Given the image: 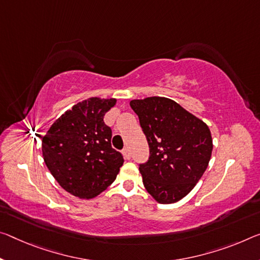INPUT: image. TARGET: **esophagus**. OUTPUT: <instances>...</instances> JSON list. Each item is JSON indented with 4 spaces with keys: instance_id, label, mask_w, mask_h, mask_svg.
<instances>
[{
    "instance_id": "esophagus-1",
    "label": "esophagus",
    "mask_w": 260,
    "mask_h": 260,
    "mask_svg": "<svg viewBox=\"0 0 260 260\" xmlns=\"http://www.w3.org/2000/svg\"><path fill=\"white\" fill-rule=\"evenodd\" d=\"M122 155L126 159L131 158V151H129L128 148H125V149H122Z\"/></svg>"
}]
</instances>
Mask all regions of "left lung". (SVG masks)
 <instances>
[{"label": "left lung", "instance_id": "left-lung-1", "mask_svg": "<svg viewBox=\"0 0 260 260\" xmlns=\"http://www.w3.org/2000/svg\"><path fill=\"white\" fill-rule=\"evenodd\" d=\"M148 140L150 157L139 168L147 192L159 204L186 197L208 167L213 140L208 126L166 97L129 102Z\"/></svg>", "mask_w": 260, "mask_h": 260}]
</instances>
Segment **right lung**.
<instances>
[{
    "label": "right lung",
    "mask_w": 260,
    "mask_h": 260,
    "mask_svg": "<svg viewBox=\"0 0 260 260\" xmlns=\"http://www.w3.org/2000/svg\"><path fill=\"white\" fill-rule=\"evenodd\" d=\"M115 98L90 97L53 122L41 139L45 164L61 187L81 199L97 197L114 182L123 163L111 147L104 114Z\"/></svg>",
    "instance_id": "add662e5"
}]
</instances>
